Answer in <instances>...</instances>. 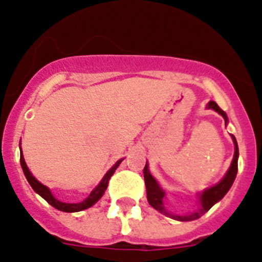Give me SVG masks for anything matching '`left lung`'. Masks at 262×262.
<instances>
[{
    "mask_svg": "<svg viewBox=\"0 0 262 262\" xmlns=\"http://www.w3.org/2000/svg\"><path fill=\"white\" fill-rule=\"evenodd\" d=\"M207 108L213 110V111L219 112L225 120V124H227L229 119H227L226 114L222 111L219 107V104L216 102L211 101L207 104ZM233 138L234 146H235V151H234V158L231 161L230 168L227 169L226 174L224 176L221 181L219 183H216L214 186L209 187V189H205L203 192L198 194L199 198V207L195 211L189 212V213L185 214H176L172 212L167 211L164 207V198H165V191L160 187V185L158 183V181L152 177V174L148 170V164L146 163L145 168H143V176H145V183H146V191H147V200L150 203V205L152 208H155L156 211H159L160 213L165 214V216L170 217L173 220H177V221H194L198 220L199 217H202L205 212H208L209 209L216 204L217 202L222 199V198L226 195V192L230 190V187L233 186L234 180L236 177V173H238V158H239V148L238 143H236L235 137L231 136Z\"/></svg>",
    "mask_w": 262,
    "mask_h": 262,
    "instance_id": "obj_1",
    "label": "left lung"
}]
</instances>
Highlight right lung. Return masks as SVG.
<instances>
[{"label":"right lung","instance_id":"add662e5","mask_svg":"<svg viewBox=\"0 0 262 262\" xmlns=\"http://www.w3.org/2000/svg\"><path fill=\"white\" fill-rule=\"evenodd\" d=\"M123 160L124 159H120V160H117L116 163H115L114 167H112L111 169H110L108 172L103 176V178L101 180V182L98 183V186L95 187L92 192H90V195L86 198V199H84L82 202H80V203H63V202H60V200H58L57 198H54V195L51 194V191L49 187H46L45 185H42L40 181H37L35 177H33V176H32V173L29 172L28 167H27L26 161H24V156H23V154H21V147H20L21 169H23L24 176H26L27 181L29 182V185H31L32 189L35 190V191L37 192L41 198H43V199H45L49 204L53 205L54 208H57L58 211L68 212V213H72V212H80V211H84V209L90 208L92 205H94L98 200L101 199V198L103 196L104 191H106L107 186H108L110 178H111V176L114 174L115 170L117 169V167H119L120 163H121Z\"/></svg>","mask_w":262,"mask_h":262}]
</instances>
